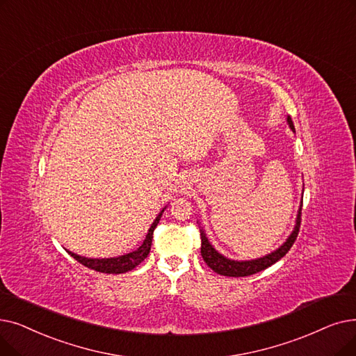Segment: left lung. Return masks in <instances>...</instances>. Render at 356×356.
<instances>
[{"instance_id": "8db88e82", "label": "left lung", "mask_w": 356, "mask_h": 356, "mask_svg": "<svg viewBox=\"0 0 356 356\" xmlns=\"http://www.w3.org/2000/svg\"><path fill=\"white\" fill-rule=\"evenodd\" d=\"M288 127L292 129V132H296V128H293V123L291 116L286 118ZM301 207H302V200L298 208V213L296 218V225H293L292 233L288 236V238L277 247L276 250H273L272 253L264 256V257H257V259H252V260H234L225 257L224 254H221L218 250H215V247L209 243L205 231L200 228V238H202V245H200V254H202L205 264L216 273L224 275V276H249L253 273H257L260 270H265L266 268L272 266L273 264H276L277 260L282 259L288 250L292 247L293 241H296L298 231H300V222H301Z\"/></svg>"}]
</instances>
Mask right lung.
Segmentation results:
<instances>
[{
    "mask_svg": "<svg viewBox=\"0 0 356 356\" xmlns=\"http://www.w3.org/2000/svg\"><path fill=\"white\" fill-rule=\"evenodd\" d=\"M167 207H164L161 209V212L157 215V218L154 220V222L151 224L148 233L145 236L144 243L138 247L136 250L127 253V254H122L118 257H104V259H95V257H86V256H80V254H75L70 250H67L75 260H79L81 265L92 269V270H97L102 273H125L128 270H132L134 268H136L138 265L141 264V261L148 256L149 250H151V243H152V233L154 229H156L157 224L160 222L161 215L164 212Z\"/></svg>",
    "mask_w": 356,
    "mask_h": 356,
    "instance_id": "obj_1",
    "label": "right lung"
}]
</instances>
